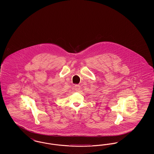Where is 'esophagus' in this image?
<instances>
[{
	"mask_svg": "<svg viewBox=\"0 0 154 154\" xmlns=\"http://www.w3.org/2000/svg\"><path fill=\"white\" fill-rule=\"evenodd\" d=\"M74 88H75V90L76 91H79L80 90V85H75Z\"/></svg>",
	"mask_w": 154,
	"mask_h": 154,
	"instance_id": "34e87169",
	"label": "esophagus"
}]
</instances>
